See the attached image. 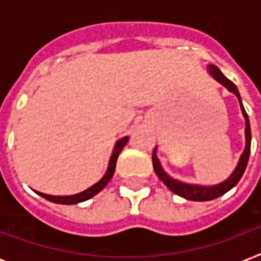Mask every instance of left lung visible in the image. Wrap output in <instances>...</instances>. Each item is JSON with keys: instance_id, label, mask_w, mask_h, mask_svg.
<instances>
[{"instance_id": "8db88e82", "label": "left lung", "mask_w": 261, "mask_h": 261, "mask_svg": "<svg viewBox=\"0 0 261 261\" xmlns=\"http://www.w3.org/2000/svg\"><path fill=\"white\" fill-rule=\"evenodd\" d=\"M208 73H210L219 84H222L223 87L227 88L231 93H234L236 96H237V98H239L240 101V107H241V111H243L244 118H245V138H247V145H245V149H244L243 154L240 157L239 165H237V168L234 169V172L230 174V177L227 178V180H225V181L221 182V184H217V186H194V184H187V182H181L178 181V180L172 178L169 174H167L164 172V169L161 168V165H160L159 159H157V155H155V149L153 150V154H151L153 168H154L155 174L159 176L160 180H161L173 194L178 195V196H181V198L187 199V200H194V202L213 200V199H217L219 198V196H222L223 194H226L227 191H230L231 188L240 181V178L243 177L244 172H245V168H247L248 165V160H249V153H251V124H249V119H248L247 112L244 110L243 102H241L239 89H237V87H236L234 84L231 83L229 79H226V77L222 74V71L219 70L217 66H214V65H208Z\"/></svg>"}]
</instances>
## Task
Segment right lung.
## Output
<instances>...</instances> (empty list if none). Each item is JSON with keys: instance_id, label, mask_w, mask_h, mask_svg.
Wrapping results in <instances>:
<instances>
[{"instance_id": "1", "label": "right lung", "mask_w": 261, "mask_h": 261, "mask_svg": "<svg viewBox=\"0 0 261 261\" xmlns=\"http://www.w3.org/2000/svg\"><path fill=\"white\" fill-rule=\"evenodd\" d=\"M127 141H128L127 137L119 139L118 142H116V145H115L114 153H112V155H111L110 164H108V169H107V173L104 174V177H102L98 182H96L94 186H92L90 188L84 191V192H80V194L77 195H71V196H51V195L42 194V192H36V194L40 195L42 198L47 199V200H50V202L58 203V204H77V203L85 202V200H88V199L93 198L94 195L98 194V192H100V191H101L107 184H108V181H110L111 178H112V176H114L118 157L119 154H120V151L123 150V147L126 146Z\"/></svg>"}]
</instances>
